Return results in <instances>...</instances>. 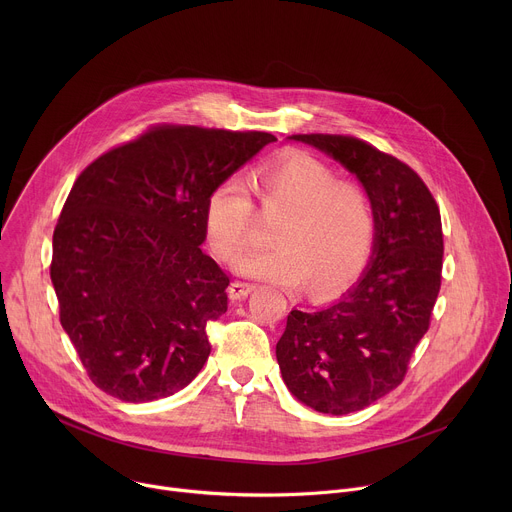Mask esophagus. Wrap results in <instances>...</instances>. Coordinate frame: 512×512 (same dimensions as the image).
<instances>
[{
    "label": "esophagus",
    "instance_id": "1",
    "mask_svg": "<svg viewBox=\"0 0 512 512\" xmlns=\"http://www.w3.org/2000/svg\"><path fill=\"white\" fill-rule=\"evenodd\" d=\"M255 289L253 283H245V281H233L229 285V298L231 300H245L251 291Z\"/></svg>",
    "mask_w": 512,
    "mask_h": 512
}]
</instances>
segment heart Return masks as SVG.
Masks as SVG:
<instances>
[{"label": "heart", "mask_w": 512, "mask_h": 512, "mask_svg": "<svg viewBox=\"0 0 512 512\" xmlns=\"http://www.w3.org/2000/svg\"><path fill=\"white\" fill-rule=\"evenodd\" d=\"M251 188L269 216L275 247L251 251L237 271L279 285L310 283L316 296L350 285L367 267L377 241V214L369 192L354 180H338L324 162L296 154L245 176L218 182L206 198L204 235L221 261H233L255 225Z\"/></svg>", "instance_id": "obj_1"}]
</instances>
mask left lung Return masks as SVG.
<instances>
[{
  "label": "left lung",
  "instance_id": "1",
  "mask_svg": "<svg viewBox=\"0 0 512 512\" xmlns=\"http://www.w3.org/2000/svg\"><path fill=\"white\" fill-rule=\"evenodd\" d=\"M369 192L377 241L362 277L324 308L287 316L275 354L298 401L330 415L360 411L401 385L442 285V216L407 164L350 135L302 133Z\"/></svg>",
  "mask_w": 512,
  "mask_h": 512
}]
</instances>
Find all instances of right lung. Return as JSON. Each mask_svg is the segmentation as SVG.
<instances>
[{
  "mask_svg": "<svg viewBox=\"0 0 512 512\" xmlns=\"http://www.w3.org/2000/svg\"><path fill=\"white\" fill-rule=\"evenodd\" d=\"M265 131L158 125L109 150L72 186L52 237L60 324L89 379L148 403L184 389L227 312V273L200 245L212 188L267 143Z\"/></svg>",
  "mask_w": 512,
  "mask_h": 512,
  "instance_id": "obj_1",
  "label": "right lung"
}]
</instances>
